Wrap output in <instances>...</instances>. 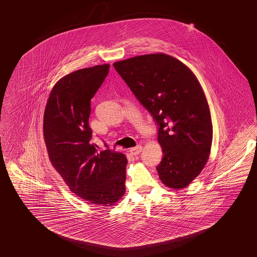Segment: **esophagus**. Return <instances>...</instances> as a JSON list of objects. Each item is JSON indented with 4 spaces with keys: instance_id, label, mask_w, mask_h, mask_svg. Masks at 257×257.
<instances>
[{
    "instance_id": "1",
    "label": "esophagus",
    "mask_w": 257,
    "mask_h": 257,
    "mask_svg": "<svg viewBox=\"0 0 257 257\" xmlns=\"http://www.w3.org/2000/svg\"><path fill=\"white\" fill-rule=\"evenodd\" d=\"M142 151V146L141 145H138L137 147H134V148L130 149V154L133 156H138L140 155Z\"/></svg>"
}]
</instances>
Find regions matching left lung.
<instances>
[{
  "instance_id": "1",
  "label": "left lung",
  "mask_w": 257,
  "mask_h": 257,
  "mask_svg": "<svg viewBox=\"0 0 257 257\" xmlns=\"http://www.w3.org/2000/svg\"><path fill=\"white\" fill-rule=\"evenodd\" d=\"M158 126L163 157L156 167L171 188L187 187L210 155L213 138L208 102L185 64L165 54L140 55L113 64Z\"/></svg>"
}]
</instances>
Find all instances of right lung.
I'll list each match as a JSON object with an SVG mask.
<instances>
[{
    "label": "right lung",
    "instance_id": "right-lung-1",
    "mask_svg": "<svg viewBox=\"0 0 257 257\" xmlns=\"http://www.w3.org/2000/svg\"><path fill=\"white\" fill-rule=\"evenodd\" d=\"M109 64L73 71L53 87L43 117L49 158L70 190L92 204L113 205L125 192L127 158L90 142V100L108 74Z\"/></svg>",
    "mask_w": 257,
    "mask_h": 257
}]
</instances>
